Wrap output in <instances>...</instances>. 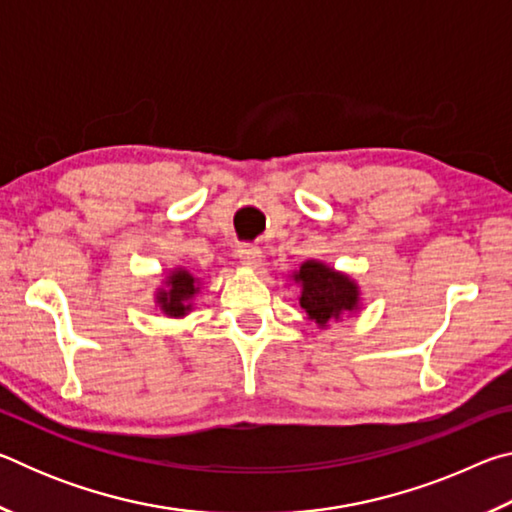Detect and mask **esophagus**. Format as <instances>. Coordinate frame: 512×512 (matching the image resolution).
Instances as JSON below:
<instances>
[{
    "mask_svg": "<svg viewBox=\"0 0 512 512\" xmlns=\"http://www.w3.org/2000/svg\"><path fill=\"white\" fill-rule=\"evenodd\" d=\"M237 255H239V262L244 264L246 268H259L262 266V250H259L257 246H250V244H244V246H239V250H237Z\"/></svg>",
    "mask_w": 512,
    "mask_h": 512,
    "instance_id": "34e87169",
    "label": "esophagus"
}]
</instances>
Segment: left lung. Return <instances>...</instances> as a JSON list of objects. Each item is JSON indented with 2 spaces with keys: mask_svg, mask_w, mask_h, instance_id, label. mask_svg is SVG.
<instances>
[{
  "mask_svg": "<svg viewBox=\"0 0 512 512\" xmlns=\"http://www.w3.org/2000/svg\"><path fill=\"white\" fill-rule=\"evenodd\" d=\"M300 289L298 302L307 311V320L318 329H327L334 320L354 316L361 311V287L350 273L336 271L320 259H305L289 275Z\"/></svg>",
  "mask_w": 512,
  "mask_h": 512,
  "instance_id": "8db88e82",
  "label": "left lung"
}]
</instances>
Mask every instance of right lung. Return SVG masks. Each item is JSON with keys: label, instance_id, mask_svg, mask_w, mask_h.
<instances>
[{"label": "right lung", "instance_id": "obj_1", "mask_svg": "<svg viewBox=\"0 0 512 512\" xmlns=\"http://www.w3.org/2000/svg\"><path fill=\"white\" fill-rule=\"evenodd\" d=\"M201 284V277H196L187 266H173L153 291L155 307L167 318H185L194 311Z\"/></svg>", "mask_w": 512, "mask_h": 512}]
</instances>
